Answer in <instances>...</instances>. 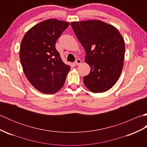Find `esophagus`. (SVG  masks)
<instances>
[{"label":"esophagus","mask_w":147,"mask_h":147,"mask_svg":"<svg viewBox=\"0 0 147 147\" xmlns=\"http://www.w3.org/2000/svg\"><path fill=\"white\" fill-rule=\"evenodd\" d=\"M81 63H82V60H81V59H76V61L74 62V64H75L76 65L81 64Z\"/></svg>","instance_id":"obj_1"}]
</instances>
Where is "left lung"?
<instances>
[{"mask_svg":"<svg viewBox=\"0 0 147 147\" xmlns=\"http://www.w3.org/2000/svg\"><path fill=\"white\" fill-rule=\"evenodd\" d=\"M71 25L91 68L88 75L83 77L84 84L93 93L107 91L123 70L125 54L123 36L116 28L100 20L74 21Z\"/></svg>","mask_w":147,"mask_h":147,"instance_id":"8db88e82","label":"left lung"}]
</instances>
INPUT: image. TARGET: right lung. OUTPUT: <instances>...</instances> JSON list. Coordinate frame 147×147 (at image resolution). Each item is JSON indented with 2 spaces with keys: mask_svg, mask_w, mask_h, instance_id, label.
Listing matches in <instances>:
<instances>
[{
  "mask_svg": "<svg viewBox=\"0 0 147 147\" xmlns=\"http://www.w3.org/2000/svg\"><path fill=\"white\" fill-rule=\"evenodd\" d=\"M69 25L67 22L49 19L33 26L22 40L20 57L24 73L40 92L56 93L65 83L71 67L62 61L55 46Z\"/></svg>",
  "mask_w": 147,
  "mask_h": 147,
  "instance_id": "right-lung-1",
  "label": "right lung"
}]
</instances>
